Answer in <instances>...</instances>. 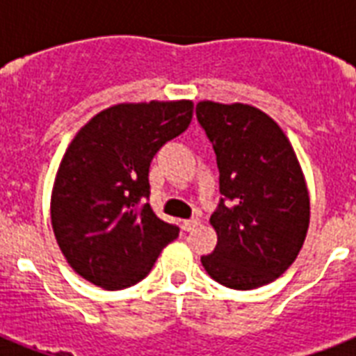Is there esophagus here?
Wrapping results in <instances>:
<instances>
[{
    "mask_svg": "<svg viewBox=\"0 0 356 356\" xmlns=\"http://www.w3.org/2000/svg\"><path fill=\"white\" fill-rule=\"evenodd\" d=\"M197 225H200V220H197V218H192V220H184V222L181 223V227H183L184 231H194Z\"/></svg>",
    "mask_w": 356,
    "mask_h": 356,
    "instance_id": "esophagus-1",
    "label": "esophagus"
}]
</instances>
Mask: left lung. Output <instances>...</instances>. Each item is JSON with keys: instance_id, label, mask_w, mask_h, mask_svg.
I'll use <instances>...</instances> for the list:
<instances>
[{"instance_id": "8db88e82", "label": "left lung", "mask_w": 356, "mask_h": 356, "mask_svg": "<svg viewBox=\"0 0 356 356\" xmlns=\"http://www.w3.org/2000/svg\"><path fill=\"white\" fill-rule=\"evenodd\" d=\"M195 116L216 153L222 194L211 216L218 243L201 264L223 286L253 290L286 271L303 245V172L281 127L259 108L201 102Z\"/></svg>"}]
</instances>
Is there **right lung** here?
<instances>
[{
    "mask_svg": "<svg viewBox=\"0 0 356 356\" xmlns=\"http://www.w3.org/2000/svg\"><path fill=\"white\" fill-rule=\"evenodd\" d=\"M192 102L122 103L96 114L70 144L55 179L51 223L70 266L122 290L142 281L179 227L156 216L149 164L192 122Z\"/></svg>",
    "mask_w": 356,
    "mask_h": 356,
    "instance_id": "right-lung-1",
    "label": "right lung"
}]
</instances>
